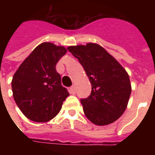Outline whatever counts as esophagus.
I'll use <instances>...</instances> for the list:
<instances>
[{
  "label": "esophagus",
  "mask_w": 155,
  "mask_h": 155,
  "mask_svg": "<svg viewBox=\"0 0 155 155\" xmlns=\"http://www.w3.org/2000/svg\"><path fill=\"white\" fill-rule=\"evenodd\" d=\"M69 92H70V94H75V87H74V86H71V87H70Z\"/></svg>",
  "instance_id": "obj_1"
}]
</instances>
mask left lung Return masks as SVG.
Instances as JSON below:
<instances>
[{"label":"left lung","instance_id":"8db88e82","mask_svg":"<svg viewBox=\"0 0 155 155\" xmlns=\"http://www.w3.org/2000/svg\"><path fill=\"white\" fill-rule=\"evenodd\" d=\"M91 84V93L81 100L84 115L98 126L110 124L124 114L131 94L128 73L102 46L88 42L68 46Z\"/></svg>","mask_w":155,"mask_h":155}]
</instances>
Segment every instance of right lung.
I'll use <instances>...</instances> for the list:
<instances>
[{"label": "right lung", "mask_w": 155, "mask_h": 155, "mask_svg": "<svg viewBox=\"0 0 155 155\" xmlns=\"http://www.w3.org/2000/svg\"><path fill=\"white\" fill-rule=\"evenodd\" d=\"M67 49L52 42H42L33 50L12 78L14 99L30 120L45 123L53 119L69 93L61 84L56 65Z\"/></svg>", "instance_id": "add662e5"}]
</instances>
